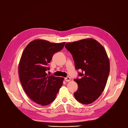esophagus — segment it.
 Instances as JSON below:
<instances>
[{
	"label": "esophagus",
	"instance_id": "34e87169",
	"mask_svg": "<svg viewBox=\"0 0 128 128\" xmlns=\"http://www.w3.org/2000/svg\"><path fill=\"white\" fill-rule=\"evenodd\" d=\"M71 80V78L70 77H67L66 78H64V80L66 82H69Z\"/></svg>",
	"mask_w": 128,
	"mask_h": 128
}]
</instances>
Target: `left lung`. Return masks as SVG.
Masks as SVG:
<instances>
[{
	"mask_svg": "<svg viewBox=\"0 0 128 128\" xmlns=\"http://www.w3.org/2000/svg\"><path fill=\"white\" fill-rule=\"evenodd\" d=\"M65 48L72 54L79 78L74 80L78 89L74 94L77 101L89 104L97 100L105 88L110 64L103 46L93 38L67 43Z\"/></svg>",
	"mask_w": 128,
	"mask_h": 128,
	"instance_id": "obj_1",
	"label": "left lung"
}]
</instances>
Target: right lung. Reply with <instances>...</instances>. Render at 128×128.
I'll list each match as a JSON object with an SVG mask.
<instances>
[{
	"label": "right lung",
	"instance_id": "right-lung-1",
	"mask_svg": "<svg viewBox=\"0 0 128 128\" xmlns=\"http://www.w3.org/2000/svg\"><path fill=\"white\" fill-rule=\"evenodd\" d=\"M66 42L56 44L44 40H35L26 47L19 65L20 82L31 100L47 106L55 100L63 84L64 78L48 76L49 63L54 53L62 50Z\"/></svg>",
	"mask_w": 128,
	"mask_h": 128
}]
</instances>
